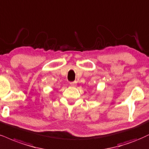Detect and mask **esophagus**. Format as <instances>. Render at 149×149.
Returning <instances> with one entry per match:
<instances>
[{
  "instance_id": "esophagus-1",
  "label": "esophagus",
  "mask_w": 149,
  "mask_h": 149,
  "mask_svg": "<svg viewBox=\"0 0 149 149\" xmlns=\"http://www.w3.org/2000/svg\"><path fill=\"white\" fill-rule=\"evenodd\" d=\"M70 85H71V87H76L77 82H70Z\"/></svg>"
}]
</instances>
